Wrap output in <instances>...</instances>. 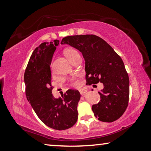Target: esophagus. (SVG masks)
I'll return each mask as SVG.
<instances>
[{"label": "esophagus", "instance_id": "1", "mask_svg": "<svg viewBox=\"0 0 151 151\" xmlns=\"http://www.w3.org/2000/svg\"><path fill=\"white\" fill-rule=\"evenodd\" d=\"M86 91H87L85 90V89H81V90L79 91L81 95H84V94H85L86 93Z\"/></svg>", "mask_w": 151, "mask_h": 151}]
</instances>
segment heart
Listing matches in <instances>:
<instances>
[{"label":"heart","mask_w":151,"mask_h":151,"mask_svg":"<svg viewBox=\"0 0 151 151\" xmlns=\"http://www.w3.org/2000/svg\"><path fill=\"white\" fill-rule=\"evenodd\" d=\"M65 54L66 56V57H67L70 60L72 59L75 55H79L78 51L76 50L75 49H73V48H68V49H66L65 51ZM79 84H80V82L78 81H74L73 82V85L74 86H78L79 85Z\"/></svg>","instance_id":"b5f03b06"}]
</instances>
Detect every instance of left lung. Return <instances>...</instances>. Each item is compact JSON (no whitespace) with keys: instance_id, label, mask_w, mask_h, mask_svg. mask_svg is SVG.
<instances>
[{"instance_id":"obj_1","label":"left lung","mask_w":151,"mask_h":151,"mask_svg":"<svg viewBox=\"0 0 151 151\" xmlns=\"http://www.w3.org/2000/svg\"><path fill=\"white\" fill-rule=\"evenodd\" d=\"M61 44H67L82 52L85 60L86 85L101 82V101L92 110L99 121L112 122L121 117L128 106L129 78L121 57L105 40L94 35L68 36Z\"/></svg>"}]
</instances>
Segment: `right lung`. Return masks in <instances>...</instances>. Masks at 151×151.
<instances>
[{"label":"right lung","instance_id":"obj_1","mask_svg":"<svg viewBox=\"0 0 151 151\" xmlns=\"http://www.w3.org/2000/svg\"><path fill=\"white\" fill-rule=\"evenodd\" d=\"M59 40L42 42L33 51L25 70L26 96L43 123L62 131L72 127L78 119L77 105L81 94L69 89L63 97L52 95L50 65Z\"/></svg>","mask_w":151,"mask_h":151}]
</instances>
